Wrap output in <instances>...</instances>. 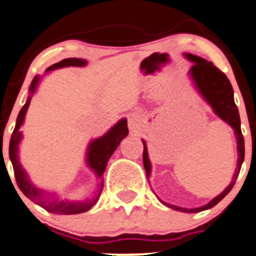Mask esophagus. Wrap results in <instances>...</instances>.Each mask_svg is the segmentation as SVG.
I'll return each instance as SVG.
<instances>
[{
  "label": "esophagus",
  "instance_id": "esophagus-1",
  "mask_svg": "<svg viewBox=\"0 0 256 256\" xmlns=\"http://www.w3.org/2000/svg\"><path fill=\"white\" fill-rule=\"evenodd\" d=\"M128 128H130L132 131L138 130V116L131 115L130 118H128Z\"/></svg>",
  "mask_w": 256,
  "mask_h": 256
}]
</instances>
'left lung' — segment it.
<instances>
[{
  "instance_id": "left-lung-1",
  "label": "left lung",
  "mask_w": 256,
  "mask_h": 256,
  "mask_svg": "<svg viewBox=\"0 0 256 256\" xmlns=\"http://www.w3.org/2000/svg\"><path fill=\"white\" fill-rule=\"evenodd\" d=\"M185 57L188 60H190L191 62H194V65L191 66L190 71H188V75L194 81L195 86L199 90V92L202 94V98L206 100V102L209 104L212 108L214 112L219 116L222 120H224L225 122L229 124L232 128H234L235 136H236V144H238V168L235 170L234 176H232V180L230 182V185L222 191V194L218 195L216 198L212 200L209 204L204 205L202 208H195V209H186V208H180L176 206V205L168 204V202H162L166 206L171 208L174 210H178V212H199L202 210L212 209V206L218 204V202H222L225 196L230 192V190L232 188V186L235 185V181H236L238 176H239L240 168H242V161H244L245 156V145H244V136L242 134V128H240V116H239V110H238L236 105H235L234 101V91H232V84H230L229 78H226L225 74H222L216 66H214L212 62L206 61L205 58L199 56H195L192 54H185ZM144 144V154H142V161H144V168H145L146 176H150L151 174V164L148 160V148H146V142L142 140Z\"/></svg>"
}]
</instances>
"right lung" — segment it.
<instances>
[{"label":"right lung","mask_w":256,"mask_h":256,"mask_svg":"<svg viewBox=\"0 0 256 256\" xmlns=\"http://www.w3.org/2000/svg\"><path fill=\"white\" fill-rule=\"evenodd\" d=\"M86 64H88V61L84 58H65L62 60V61L57 62V64H54V65L50 66L46 70V72L56 70V68H68V66H85ZM38 82L40 76H34V78L31 82V86H30V96L28 98H27L26 104L24 105V108L20 111L18 116H17L16 126H14V132H12L11 140H10V160H11L12 166H14L16 182L17 185H18L20 190L24 192V196L28 198L31 202H34V204L44 208L46 212L60 215H71L85 212H88V210H90L91 208L98 202V198H100L101 195V191H102V180H101L100 184V190H98V192L96 194V196L92 200H85V202H68V200H66V202H58L57 199H48L50 194H47L46 191L41 190V188H36V186L30 181L26 171L22 168L21 164H20L18 144L22 138V132L20 131V128H21L22 124H24V115H26V111L27 108H28L30 102H31V98L32 95H34ZM128 132V120H126V118H122V120L118 121L116 125H114V128H111L105 135L96 138V140H92L90 142V145H88V152H86V162H88V168H92L94 172L96 174V176H98V178H102L105 168L106 166H108V158H111L114 151H115L116 148H118V146L120 145L121 140L126 138Z\"/></svg>","instance_id":"1"}]
</instances>
